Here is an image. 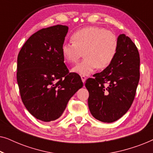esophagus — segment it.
Returning <instances> with one entry per match:
<instances>
[{
    "mask_svg": "<svg viewBox=\"0 0 153 153\" xmlns=\"http://www.w3.org/2000/svg\"><path fill=\"white\" fill-rule=\"evenodd\" d=\"M81 80H82L83 83H85V80H86V77H85V76H81Z\"/></svg>",
    "mask_w": 153,
    "mask_h": 153,
    "instance_id": "1",
    "label": "esophagus"
}]
</instances>
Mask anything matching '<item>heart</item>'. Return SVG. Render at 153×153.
Wrapping results in <instances>:
<instances>
[{
  "label": "heart",
  "instance_id": "obj_1",
  "mask_svg": "<svg viewBox=\"0 0 153 153\" xmlns=\"http://www.w3.org/2000/svg\"><path fill=\"white\" fill-rule=\"evenodd\" d=\"M73 43H65L61 47L65 61L74 64L83 52V59L72 69L81 76H88L97 69H104L116 57L118 47L116 35L111 31L97 26L79 29L71 37Z\"/></svg>",
  "mask_w": 153,
  "mask_h": 153
}]
</instances>
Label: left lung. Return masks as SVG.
Segmentation results:
<instances>
[{
    "label": "left lung",
    "instance_id": "left-lung-1",
    "mask_svg": "<svg viewBox=\"0 0 153 153\" xmlns=\"http://www.w3.org/2000/svg\"><path fill=\"white\" fill-rule=\"evenodd\" d=\"M118 47L111 63L85 82L91 114L104 123H113L126 114L134 100L140 78L137 47L125 34L118 37Z\"/></svg>",
    "mask_w": 153,
    "mask_h": 153
}]
</instances>
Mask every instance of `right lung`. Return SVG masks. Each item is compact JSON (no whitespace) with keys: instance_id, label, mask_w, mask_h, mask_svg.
<instances>
[{"instance_id":"add662e5","label":"right lung","mask_w":153,"mask_h":153,"mask_svg":"<svg viewBox=\"0 0 153 153\" xmlns=\"http://www.w3.org/2000/svg\"><path fill=\"white\" fill-rule=\"evenodd\" d=\"M68 27L42 28L29 37L17 58L16 79L21 97L35 118L50 122L60 118L83 82L70 73L61 53Z\"/></svg>"}]
</instances>
